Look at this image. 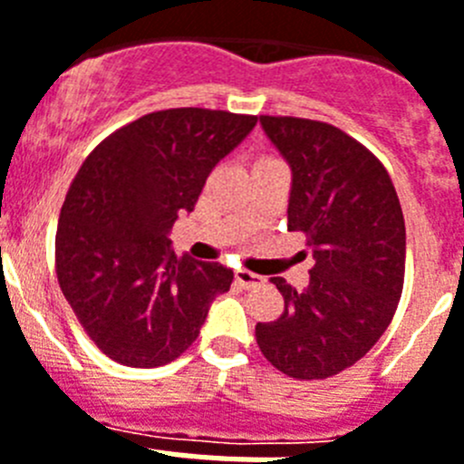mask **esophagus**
<instances>
[{"instance_id": "1", "label": "esophagus", "mask_w": 464, "mask_h": 464, "mask_svg": "<svg viewBox=\"0 0 464 464\" xmlns=\"http://www.w3.org/2000/svg\"><path fill=\"white\" fill-rule=\"evenodd\" d=\"M235 278L241 288H257V285H262V283H265V278H262L260 274H253V272H248V269H239V272L235 274Z\"/></svg>"}]
</instances>
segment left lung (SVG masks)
<instances>
[{"label": "left lung", "mask_w": 464, "mask_h": 464, "mask_svg": "<svg viewBox=\"0 0 464 464\" xmlns=\"http://www.w3.org/2000/svg\"><path fill=\"white\" fill-rule=\"evenodd\" d=\"M293 169L288 229L314 253L309 288L272 283L283 314L257 323L262 355L299 381L334 376L381 339L404 288L407 229L381 160L330 122L260 116Z\"/></svg>", "instance_id": "1"}]
</instances>
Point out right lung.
Wrapping results in <instances>:
<instances>
[{
	"mask_svg": "<svg viewBox=\"0 0 464 464\" xmlns=\"http://www.w3.org/2000/svg\"><path fill=\"white\" fill-rule=\"evenodd\" d=\"M256 122L197 106L153 111L109 134L73 176L57 220V283L111 360L171 362L229 290L232 269L179 257L167 232Z\"/></svg>",
	"mask_w": 464,
	"mask_h": 464,
	"instance_id": "add662e5",
	"label": "right lung"
}]
</instances>
